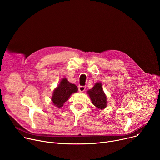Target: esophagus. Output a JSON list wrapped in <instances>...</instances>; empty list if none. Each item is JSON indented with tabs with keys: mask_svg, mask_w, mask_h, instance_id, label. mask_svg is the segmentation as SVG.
I'll list each match as a JSON object with an SVG mask.
<instances>
[{
	"mask_svg": "<svg viewBox=\"0 0 160 160\" xmlns=\"http://www.w3.org/2000/svg\"><path fill=\"white\" fill-rule=\"evenodd\" d=\"M85 88H86V87L84 86H79V90L80 92H84V90H85Z\"/></svg>",
	"mask_w": 160,
	"mask_h": 160,
	"instance_id": "esophagus-1",
	"label": "esophagus"
}]
</instances>
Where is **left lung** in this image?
<instances>
[{
	"label": "left lung",
	"instance_id": "8db88e82",
	"mask_svg": "<svg viewBox=\"0 0 160 160\" xmlns=\"http://www.w3.org/2000/svg\"><path fill=\"white\" fill-rule=\"evenodd\" d=\"M88 94L93 105L99 109H103L107 107V96L102 90L101 82H96L94 87L88 91Z\"/></svg>",
	"mask_w": 160,
	"mask_h": 160
}]
</instances>
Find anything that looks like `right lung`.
<instances>
[{"instance_id": "1", "label": "right lung", "mask_w": 160, "mask_h": 160, "mask_svg": "<svg viewBox=\"0 0 160 160\" xmlns=\"http://www.w3.org/2000/svg\"><path fill=\"white\" fill-rule=\"evenodd\" d=\"M78 90V89L76 85L68 82L66 78H63L59 86L53 91L52 97L53 105L59 108L62 107L64 103L68 101L72 93L77 92Z\"/></svg>"}]
</instances>
